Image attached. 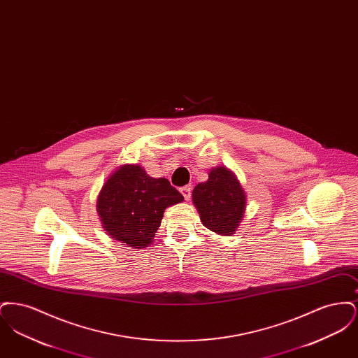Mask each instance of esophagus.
I'll list each match as a JSON object with an SVG mask.
<instances>
[{
    "mask_svg": "<svg viewBox=\"0 0 358 358\" xmlns=\"http://www.w3.org/2000/svg\"><path fill=\"white\" fill-rule=\"evenodd\" d=\"M181 193H182V196H184V199L185 200H190V196H192V187H181Z\"/></svg>",
    "mask_w": 358,
    "mask_h": 358,
    "instance_id": "obj_1",
    "label": "esophagus"
}]
</instances>
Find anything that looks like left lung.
I'll return each instance as SVG.
<instances>
[{
	"label": "left lung",
	"mask_w": 358,
	"mask_h": 358,
	"mask_svg": "<svg viewBox=\"0 0 358 358\" xmlns=\"http://www.w3.org/2000/svg\"><path fill=\"white\" fill-rule=\"evenodd\" d=\"M193 204L205 227L222 236L238 229L245 210V193L236 176L217 166L209 171L208 181L197 184L192 193Z\"/></svg>",
	"instance_id": "1"
}]
</instances>
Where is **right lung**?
<instances>
[{
	"instance_id": "add662e5",
	"label": "right lung",
	"mask_w": 358,
	"mask_h": 358,
	"mask_svg": "<svg viewBox=\"0 0 358 358\" xmlns=\"http://www.w3.org/2000/svg\"><path fill=\"white\" fill-rule=\"evenodd\" d=\"M184 196L166 178H153L139 165H123L104 182L96 201L103 229L127 247L153 243L168 206Z\"/></svg>"
}]
</instances>
